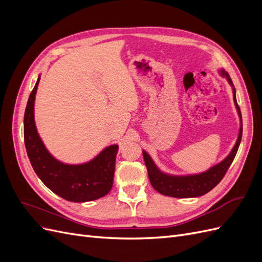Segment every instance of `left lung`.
I'll use <instances>...</instances> for the list:
<instances>
[{
    "label": "left lung",
    "instance_id": "8db88e82",
    "mask_svg": "<svg viewBox=\"0 0 262 262\" xmlns=\"http://www.w3.org/2000/svg\"><path fill=\"white\" fill-rule=\"evenodd\" d=\"M219 73L221 74V76L225 77L227 82L229 83V85L233 87L234 102L241 120L238 138H237L234 147L223 161L220 162L216 165L212 166V167L209 168L208 170L200 173H194V175H185V176L170 175V173L163 172L160 168L157 167L156 164L152 160V157H150L143 149V157H144V162L147 168L150 185L153 186V188L157 192H160L164 195L173 196V198H195V196L203 195L205 193H208L209 191H211V190L219 184V182L222 180V178L224 177L227 169L229 168V166H231V164L233 163L237 150H238L241 141H242V136H243L242 114H241L239 106L237 104L236 91L234 89L231 77H229L228 73L223 69H221L219 71Z\"/></svg>",
    "mask_w": 262,
    "mask_h": 262
}]
</instances>
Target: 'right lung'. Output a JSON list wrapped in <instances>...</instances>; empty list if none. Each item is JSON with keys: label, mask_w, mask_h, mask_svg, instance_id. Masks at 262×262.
Returning <instances> with one entry per match:
<instances>
[{"label": "right lung", "mask_w": 262, "mask_h": 262, "mask_svg": "<svg viewBox=\"0 0 262 262\" xmlns=\"http://www.w3.org/2000/svg\"><path fill=\"white\" fill-rule=\"evenodd\" d=\"M40 75L24 115V140L31 166L55 194L72 202H89L106 195L113 188L118 145L107 146L87 163L71 165L58 161L46 148L37 132L34 106Z\"/></svg>", "instance_id": "obj_1"}]
</instances>
